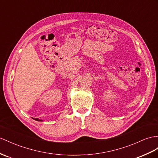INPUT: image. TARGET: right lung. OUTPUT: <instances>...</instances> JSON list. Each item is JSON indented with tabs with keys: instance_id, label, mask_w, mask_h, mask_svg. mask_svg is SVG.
<instances>
[{
	"instance_id": "right-lung-1",
	"label": "right lung",
	"mask_w": 158,
	"mask_h": 158,
	"mask_svg": "<svg viewBox=\"0 0 158 158\" xmlns=\"http://www.w3.org/2000/svg\"><path fill=\"white\" fill-rule=\"evenodd\" d=\"M34 119H35V120H36V121H42V120H40V119H38V118H35Z\"/></svg>"
}]
</instances>
